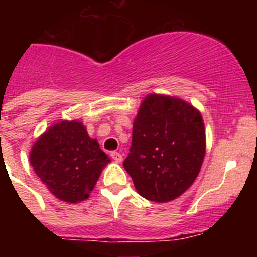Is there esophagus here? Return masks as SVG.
I'll return each mask as SVG.
<instances>
[{"label":"esophagus","mask_w":257,"mask_h":257,"mask_svg":"<svg viewBox=\"0 0 257 257\" xmlns=\"http://www.w3.org/2000/svg\"><path fill=\"white\" fill-rule=\"evenodd\" d=\"M110 155H112L113 160H114V162H115V163H121V160H123V155H121L120 153L113 152Z\"/></svg>","instance_id":"1"}]
</instances>
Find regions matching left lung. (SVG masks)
<instances>
[{"label":"left lung","instance_id":"left-lung-1","mask_svg":"<svg viewBox=\"0 0 257 257\" xmlns=\"http://www.w3.org/2000/svg\"><path fill=\"white\" fill-rule=\"evenodd\" d=\"M131 153L123 165L138 194L168 203L199 175L206 152L201 113L178 97L148 94L133 121Z\"/></svg>","mask_w":257,"mask_h":257}]
</instances>
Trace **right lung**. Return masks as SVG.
Instances as JSON below:
<instances>
[{"label": "right lung", "mask_w": 257, "mask_h": 257, "mask_svg": "<svg viewBox=\"0 0 257 257\" xmlns=\"http://www.w3.org/2000/svg\"><path fill=\"white\" fill-rule=\"evenodd\" d=\"M30 163L57 199L77 204L89 198L110 159L79 120H59L32 145Z\"/></svg>", "instance_id": "obj_1"}]
</instances>
